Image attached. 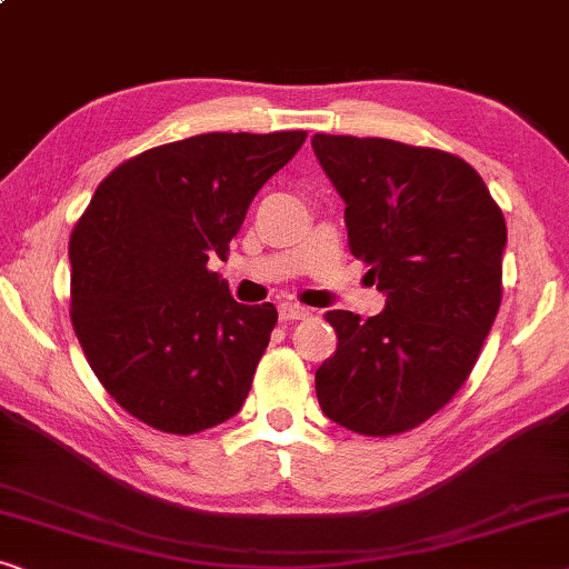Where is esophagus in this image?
I'll list each match as a JSON object with an SVG mask.
<instances>
[{
  "instance_id": "34e87169",
  "label": "esophagus",
  "mask_w": 569,
  "mask_h": 569,
  "mask_svg": "<svg viewBox=\"0 0 569 569\" xmlns=\"http://www.w3.org/2000/svg\"><path fill=\"white\" fill-rule=\"evenodd\" d=\"M311 311L307 307H301V303H293V301H286L278 307V317L288 322V319H307Z\"/></svg>"
}]
</instances>
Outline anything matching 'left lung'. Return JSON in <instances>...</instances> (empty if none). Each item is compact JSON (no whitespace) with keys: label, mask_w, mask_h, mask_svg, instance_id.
<instances>
[{"label":"left lung","mask_w":569,"mask_h":569,"mask_svg":"<svg viewBox=\"0 0 569 569\" xmlns=\"http://www.w3.org/2000/svg\"><path fill=\"white\" fill-rule=\"evenodd\" d=\"M311 149L346 201L350 252L371 266L383 311H327L338 350L317 399L361 436L405 433L467 381L502 299L508 229L463 159L391 139L315 133Z\"/></svg>","instance_id":"left-lung-1"}]
</instances>
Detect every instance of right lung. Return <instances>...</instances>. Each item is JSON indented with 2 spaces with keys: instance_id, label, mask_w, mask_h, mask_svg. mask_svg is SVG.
Masks as SVG:
<instances>
[{
  "instance_id": "1",
  "label": "right lung",
  "mask_w": 569,
  "mask_h": 569,
  "mask_svg": "<svg viewBox=\"0 0 569 569\" xmlns=\"http://www.w3.org/2000/svg\"><path fill=\"white\" fill-rule=\"evenodd\" d=\"M303 131L201 133L116 167L69 239L71 325L108 395L190 436L242 410L278 311L239 303L223 258Z\"/></svg>"
}]
</instances>
